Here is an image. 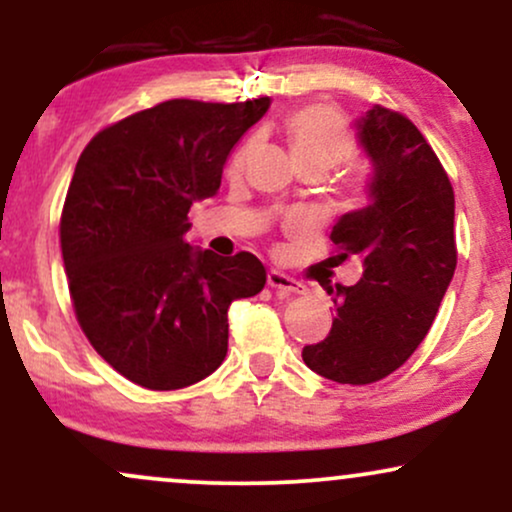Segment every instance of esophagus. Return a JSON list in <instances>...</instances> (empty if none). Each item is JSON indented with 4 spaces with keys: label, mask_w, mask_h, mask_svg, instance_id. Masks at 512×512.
Masks as SVG:
<instances>
[{
    "label": "esophagus",
    "mask_w": 512,
    "mask_h": 512,
    "mask_svg": "<svg viewBox=\"0 0 512 512\" xmlns=\"http://www.w3.org/2000/svg\"><path fill=\"white\" fill-rule=\"evenodd\" d=\"M267 284L272 286L279 296H296V293L305 291V286L301 284V281H296L293 276L284 274V272H276V269H272V272L267 274Z\"/></svg>",
    "instance_id": "34e87169"
}]
</instances>
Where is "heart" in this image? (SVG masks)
I'll list each match as a JSON object with an SVG mask.
<instances>
[{"label": "heart", "instance_id": "obj_1", "mask_svg": "<svg viewBox=\"0 0 512 512\" xmlns=\"http://www.w3.org/2000/svg\"><path fill=\"white\" fill-rule=\"evenodd\" d=\"M286 137H289L293 163L313 161L330 170L354 154V142L346 132L342 117L325 105H310L293 113L286 122Z\"/></svg>", "mask_w": 512, "mask_h": 512}]
</instances>
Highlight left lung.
<instances>
[{
  "label": "left lung",
  "mask_w": 512,
  "mask_h": 512,
  "mask_svg": "<svg viewBox=\"0 0 512 512\" xmlns=\"http://www.w3.org/2000/svg\"><path fill=\"white\" fill-rule=\"evenodd\" d=\"M370 161L368 204L332 228L337 255L363 262L332 296V330L303 361L342 385L383 380L419 349L455 274V195L438 156L404 115L373 105L354 122Z\"/></svg>",
  "instance_id": "left-lung-1"
}]
</instances>
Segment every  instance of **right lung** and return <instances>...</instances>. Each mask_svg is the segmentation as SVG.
Returning a JSON list of instances; mask_svg holds the SVG:
<instances>
[{
  "instance_id": "1",
  "label": "right lung",
  "mask_w": 512,
  "mask_h": 512,
  "mask_svg": "<svg viewBox=\"0 0 512 512\" xmlns=\"http://www.w3.org/2000/svg\"><path fill=\"white\" fill-rule=\"evenodd\" d=\"M272 101H175L88 142L64 199L60 240L76 320L93 349L149 390L195 385L228 351V305L264 289L250 252L187 243V211L214 197L223 163Z\"/></svg>"
}]
</instances>
